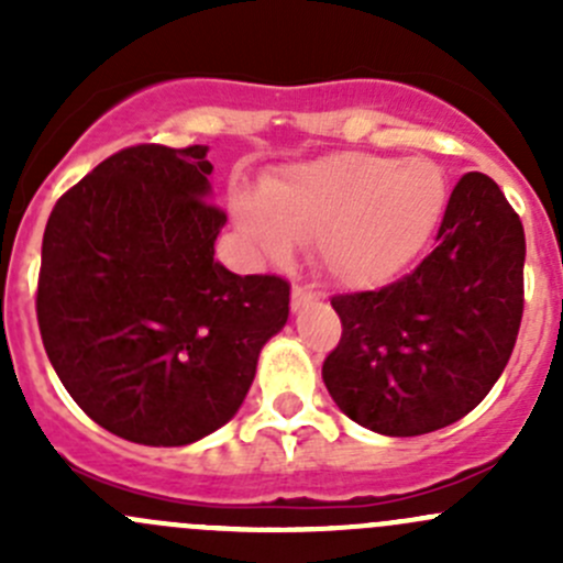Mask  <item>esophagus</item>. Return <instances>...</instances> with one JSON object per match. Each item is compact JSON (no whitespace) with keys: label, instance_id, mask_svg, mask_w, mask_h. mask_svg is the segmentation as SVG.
<instances>
[{"label":"esophagus","instance_id":"esophagus-1","mask_svg":"<svg viewBox=\"0 0 563 563\" xmlns=\"http://www.w3.org/2000/svg\"><path fill=\"white\" fill-rule=\"evenodd\" d=\"M316 299L318 297H316L313 288L302 286V283H294V288H291V310H294V313H297V310H302V308H308V305H313Z\"/></svg>","mask_w":563,"mask_h":563}]
</instances>
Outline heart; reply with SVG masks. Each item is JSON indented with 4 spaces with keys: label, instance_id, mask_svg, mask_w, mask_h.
I'll return each instance as SVG.
<instances>
[{
    "label": "heart",
    "instance_id": "1",
    "mask_svg": "<svg viewBox=\"0 0 563 563\" xmlns=\"http://www.w3.org/2000/svg\"><path fill=\"white\" fill-rule=\"evenodd\" d=\"M450 203L444 168L424 157L338 152L269 176L234 212L258 255L283 261L313 240L316 261L343 286L389 280L428 245Z\"/></svg>",
    "mask_w": 563,
    "mask_h": 563
}]
</instances>
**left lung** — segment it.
<instances>
[{"mask_svg": "<svg viewBox=\"0 0 563 563\" xmlns=\"http://www.w3.org/2000/svg\"><path fill=\"white\" fill-rule=\"evenodd\" d=\"M523 261V223L501 187L479 172L460 176L417 269L332 297L343 334L321 376L340 411L397 439L474 411L518 340Z\"/></svg>", "mask_w": 563, "mask_h": 563, "instance_id": "left-lung-1", "label": "left lung"}]
</instances>
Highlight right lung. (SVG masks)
Instances as JSON below:
<instances>
[{
	"label": "right lung",
	"instance_id": "obj_1",
	"mask_svg": "<svg viewBox=\"0 0 563 563\" xmlns=\"http://www.w3.org/2000/svg\"><path fill=\"white\" fill-rule=\"evenodd\" d=\"M207 146L106 157L51 209L37 323L56 376L119 439L181 446L223 428L288 318V280L214 261Z\"/></svg>",
	"mask_w": 563,
	"mask_h": 563
}]
</instances>
